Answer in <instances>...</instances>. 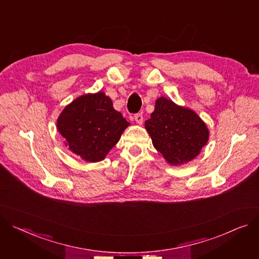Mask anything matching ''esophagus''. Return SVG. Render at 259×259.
I'll list each match as a JSON object with an SVG mask.
<instances>
[{
    "instance_id": "obj_1",
    "label": "esophagus",
    "mask_w": 259,
    "mask_h": 259,
    "mask_svg": "<svg viewBox=\"0 0 259 259\" xmlns=\"http://www.w3.org/2000/svg\"><path fill=\"white\" fill-rule=\"evenodd\" d=\"M143 119H144L143 113H137V114L134 115V120H135V123L137 125H142L143 124Z\"/></svg>"
}]
</instances>
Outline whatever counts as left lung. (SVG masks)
<instances>
[{
	"label": "left lung",
	"mask_w": 259,
	"mask_h": 259,
	"mask_svg": "<svg viewBox=\"0 0 259 259\" xmlns=\"http://www.w3.org/2000/svg\"><path fill=\"white\" fill-rule=\"evenodd\" d=\"M145 128L154 148L170 165L192 161L209 140L207 125L193 109L164 97L155 102V109L145 122Z\"/></svg>",
	"instance_id": "8db88e82"
}]
</instances>
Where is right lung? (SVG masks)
<instances>
[{"label":"right lung","mask_w":259,"mask_h":259,"mask_svg":"<svg viewBox=\"0 0 259 259\" xmlns=\"http://www.w3.org/2000/svg\"><path fill=\"white\" fill-rule=\"evenodd\" d=\"M130 124L103 92L85 94L66 105L57 118L64 146L86 162L105 159Z\"/></svg>","instance_id":"obj_1"}]
</instances>
